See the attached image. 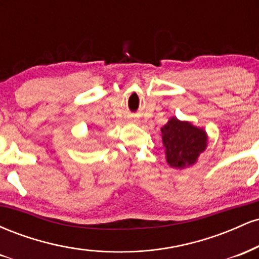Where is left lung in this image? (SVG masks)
Masks as SVG:
<instances>
[{"label":"left lung","mask_w":259,"mask_h":259,"mask_svg":"<svg viewBox=\"0 0 259 259\" xmlns=\"http://www.w3.org/2000/svg\"><path fill=\"white\" fill-rule=\"evenodd\" d=\"M160 130L170 167L184 168L194 164L207 146L206 133L187 121L171 118Z\"/></svg>","instance_id":"8db88e82"}]
</instances>
